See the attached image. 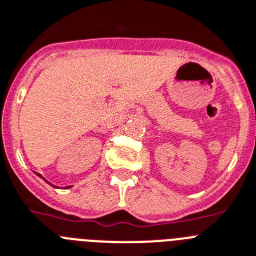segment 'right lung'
I'll list each match as a JSON object with an SVG mask.
<instances>
[{
  "mask_svg": "<svg viewBox=\"0 0 256 256\" xmlns=\"http://www.w3.org/2000/svg\"><path fill=\"white\" fill-rule=\"evenodd\" d=\"M39 176H40V175H39ZM40 178H42V176H40Z\"/></svg>",
  "mask_w": 256,
  "mask_h": 256,
  "instance_id": "add662e5",
  "label": "right lung"
}]
</instances>
